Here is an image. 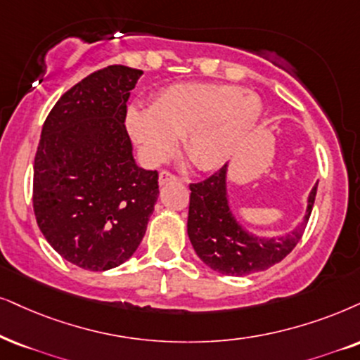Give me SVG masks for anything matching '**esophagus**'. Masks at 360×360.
Listing matches in <instances>:
<instances>
[{"label":"esophagus","instance_id":"34e87169","mask_svg":"<svg viewBox=\"0 0 360 360\" xmlns=\"http://www.w3.org/2000/svg\"><path fill=\"white\" fill-rule=\"evenodd\" d=\"M169 181H179V177L172 174L171 171H162L161 174H159V184H166L169 183Z\"/></svg>","mask_w":360,"mask_h":360}]
</instances>
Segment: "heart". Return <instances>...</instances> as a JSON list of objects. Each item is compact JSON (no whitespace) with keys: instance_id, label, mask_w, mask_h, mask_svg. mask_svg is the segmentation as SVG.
I'll list each match as a JSON object with an SVG mask.
<instances>
[{"instance_id":"1","label":"heart","mask_w":360,"mask_h":360,"mask_svg":"<svg viewBox=\"0 0 360 360\" xmlns=\"http://www.w3.org/2000/svg\"><path fill=\"white\" fill-rule=\"evenodd\" d=\"M262 115L257 94L236 86L184 83L162 91L151 109L133 108L127 127L151 165H159L184 136V151L199 169H216L233 156Z\"/></svg>"}]
</instances>
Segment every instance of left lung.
<instances>
[{"instance_id": "8db88e82", "label": "left lung", "mask_w": 360, "mask_h": 360, "mask_svg": "<svg viewBox=\"0 0 360 360\" xmlns=\"http://www.w3.org/2000/svg\"><path fill=\"white\" fill-rule=\"evenodd\" d=\"M188 234L195 254L211 269L226 276H248L281 262L301 240L311 217L317 186L309 195L302 224L279 239L248 234L234 221L226 199V166L201 183L189 184Z\"/></svg>"}]
</instances>
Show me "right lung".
<instances>
[{"mask_svg":"<svg viewBox=\"0 0 360 360\" xmlns=\"http://www.w3.org/2000/svg\"><path fill=\"white\" fill-rule=\"evenodd\" d=\"M141 70L112 65L76 83L43 124L33 209L59 256L108 271L133 256L159 194L158 171L136 165L124 120Z\"/></svg>","mask_w":360,"mask_h":360,"instance_id":"1","label":"right lung"}]
</instances>
